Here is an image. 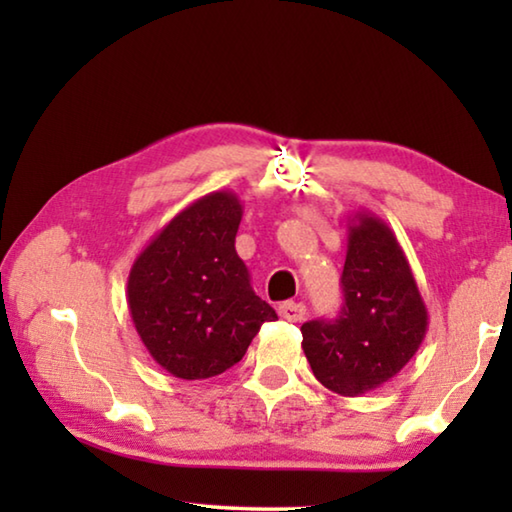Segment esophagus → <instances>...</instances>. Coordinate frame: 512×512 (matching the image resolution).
<instances>
[{
	"mask_svg": "<svg viewBox=\"0 0 512 512\" xmlns=\"http://www.w3.org/2000/svg\"><path fill=\"white\" fill-rule=\"evenodd\" d=\"M277 314L284 320H289V323H300L307 314V307L302 305V302H282V305L277 307Z\"/></svg>",
	"mask_w": 512,
	"mask_h": 512,
	"instance_id": "esophagus-1",
	"label": "esophagus"
}]
</instances>
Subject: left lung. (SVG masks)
<instances>
[{"label":"left lung","mask_w":512,"mask_h":512,"mask_svg":"<svg viewBox=\"0 0 512 512\" xmlns=\"http://www.w3.org/2000/svg\"><path fill=\"white\" fill-rule=\"evenodd\" d=\"M341 284L339 318L302 325V350L320 384L357 397L384 386L413 359L429 314L400 241L370 212L350 219Z\"/></svg>","instance_id":"left-lung-1"}]
</instances>
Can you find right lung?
Instances as JSON below:
<instances>
[{
  "mask_svg": "<svg viewBox=\"0 0 512 512\" xmlns=\"http://www.w3.org/2000/svg\"><path fill=\"white\" fill-rule=\"evenodd\" d=\"M239 196L212 192L155 235L128 273V309L153 361L178 379L221 375L275 309L255 296L235 237Z\"/></svg>",
  "mask_w": 512,
  "mask_h": 512,
  "instance_id": "1",
  "label": "right lung"
}]
</instances>
